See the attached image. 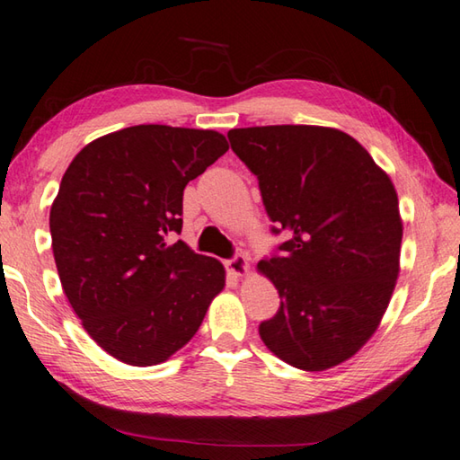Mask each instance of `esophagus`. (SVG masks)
<instances>
[{
	"label": "esophagus",
	"mask_w": 460,
	"mask_h": 460,
	"mask_svg": "<svg viewBox=\"0 0 460 460\" xmlns=\"http://www.w3.org/2000/svg\"><path fill=\"white\" fill-rule=\"evenodd\" d=\"M225 265H227V270H229L233 275H237V278H241V275H245L247 270H249L247 257L241 255V253H235L231 259H227V261H225Z\"/></svg>",
	"instance_id": "esophagus-1"
}]
</instances>
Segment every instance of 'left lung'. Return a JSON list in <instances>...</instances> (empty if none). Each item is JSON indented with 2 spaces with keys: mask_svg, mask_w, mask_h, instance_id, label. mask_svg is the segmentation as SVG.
I'll return each mask as SVG.
<instances>
[{
  "mask_svg": "<svg viewBox=\"0 0 460 460\" xmlns=\"http://www.w3.org/2000/svg\"><path fill=\"white\" fill-rule=\"evenodd\" d=\"M259 181L271 233L286 241L257 270L281 297L259 336L299 370L352 358L378 328L398 278L394 185L356 138L307 124L229 130Z\"/></svg>",
  "mask_w": 460,
  "mask_h": 460,
  "instance_id": "obj_1",
  "label": "left lung"
}]
</instances>
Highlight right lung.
<instances>
[{"label": "right lung", "instance_id": "add662e5", "mask_svg": "<svg viewBox=\"0 0 460 460\" xmlns=\"http://www.w3.org/2000/svg\"><path fill=\"white\" fill-rule=\"evenodd\" d=\"M229 150L215 130L138 124L74 156L49 211L64 294L100 348L155 366L195 336L225 286L223 265L182 229V190Z\"/></svg>", "mask_w": 460, "mask_h": 460}]
</instances>
